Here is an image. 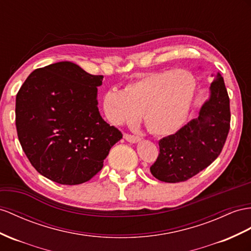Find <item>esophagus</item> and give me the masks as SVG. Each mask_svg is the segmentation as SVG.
Returning <instances> with one entry per match:
<instances>
[{"label": "esophagus", "instance_id": "obj_1", "mask_svg": "<svg viewBox=\"0 0 251 251\" xmlns=\"http://www.w3.org/2000/svg\"><path fill=\"white\" fill-rule=\"evenodd\" d=\"M124 139L126 141H128V142H130V143H138V142H140V141H141L140 137L131 136V134H128V133L124 134Z\"/></svg>", "mask_w": 251, "mask_h": 251}]
</instances>
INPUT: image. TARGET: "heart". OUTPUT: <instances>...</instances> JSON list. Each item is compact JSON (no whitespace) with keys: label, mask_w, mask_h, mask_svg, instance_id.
I'll return each mask as SVG.
<instances>
[{"label":"heart","mask_w":251,"mask_h":251,"mask_svg":"<svg viewBox=\"0 0 251 251\" xmlns=\"http://www.w3.org/2000/svg\"><path fill=\"white\" fill-rule=\"evenodd\" d=\"M196 85L194 75L187 70L149 73L128 83L124 91L107 90L102 106L107 119L114 125L134 124L142 114L150 131L170 136L187 120Z\"/></svg>","instance_id":"b5f03b06"}]
</instances>
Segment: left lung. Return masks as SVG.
<instances>
[{
  "instance_id": "1",
  "label": "left lung",
  "mask_w": 251,
  "mask_h": 251,
  "mask_svg": "<svg viewBox=\"0 0 251 251\" xmlns=\"http://www.w3.org/2000/svg\"><path fill=\"white\" fill-rule=\"evenodd\" d=\"M212 76L215 79L198 117L159 141L160 153L151 166V173L158 180L185 181L220 156L230 129V100L223 77Z\"/></svg>"
}]
</instances>
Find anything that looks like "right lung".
Segmentation results:
<instances>
[{
    "mask_svg": "<svg viewBox=\"0 0 251 251\" xmlns=\"http://www.w3.org/2000/svg\"><path fill=\"white\" fill-rule=\"evenodd\" d=\"M102 76L60 61L35 70L16 98L20 144L38 173L60 184L90 180L122 133L101 118Z\"/></svg>",
    "mask_w": 251,
    "mask_h": 251,
    "instance_id": "1",
    "label": "right lung"
}]
</instances>
